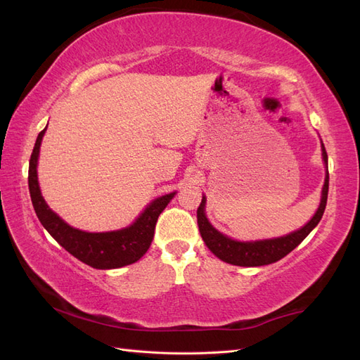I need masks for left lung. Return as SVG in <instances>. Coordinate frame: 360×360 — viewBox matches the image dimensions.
Instances as JSON below:
<instances>
[{
  "mask_svg": "<svg viewBox=\"0 0 360 360\" xmlns=\"http://www.w3.org/2000/svg\"><path fill=\"white\" fill-rule=\"evenodd\" d=\"M321 148H323L324 163L328 165V153H326V148L323 144H321ZM328 192H329V171H326V180H324V186L321 192V202L317 213L312 216V219L307 225L302 226L300 230L294 231L288 236L270 238V240H259V242H237L230 237L221 234L217 230H214L205 217V213H204L205 198L202 197V201L197 210L200 234L207 248H209L217 258L225 261V263H230L234 266H243V267L271 264L275 263V261L284 258L287 254H290L291 250L296 246H299L303 242V238L319 225L326 209V202H328Z\"/></svg>",
  "mask_w": 360,
  "mask_h": 360,
  "instance_id": "left-lung-1",
  "label": "left lung"
}]
</instances>
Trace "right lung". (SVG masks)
Segmentation results:
<instances>
[{
  "instance_id": "add662e5",
  "label": "right lung",
  "mask_w": 360,
  "mask_h": 360,
  "mask_svg": "<svg viewBox=\"0 0 360 360\" xmlns=\"http://www.w3.org/2000/svg\"><path fill=\"white\" fill-rule=\"evenodd\" d=\"M45 130L43 129L36 139L28 169L31 202L41 225L69 254L94 269H118L135 263L148 250L155 236L158 217L176 192L155 200L132 225L123 230L111 233H85L76 230L49 209L39 189L37 158Z\"/></svg>"
}]
</instances>
